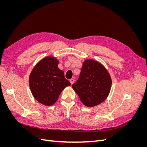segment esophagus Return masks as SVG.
Masks as SVG:
<instances>
[{"mask_svg": "<svg viewBox=\"0 0 147 147\" xmlns=\"http://www.w3.org/2000/svg\"><path fill=\"white\" fill-rule=\"evenodd\" d=\"M69 82H70L71 84H73L74 83V79H71L70 80H69Z\"/></svg>", "mask_w": 147, "mask_h": 147, "instance_id": "esophagus-1", "label": "esophagus"}]
</instances>
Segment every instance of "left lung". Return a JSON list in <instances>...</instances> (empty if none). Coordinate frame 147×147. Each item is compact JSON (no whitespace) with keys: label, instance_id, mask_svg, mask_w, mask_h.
I'll return each mask as SVG.
<instances>
[{"label":"left lung","instance_id":"left-lung-1","mask_svg":"<svg viewBox=\"0 0 147 147\" xmlns=\"http://www.w3.org/2000/svg\"><path fill=\"white\" fill-rule=\"evenodd\" d=\"M111 78L107 69L93 59L84 61L79 78L72 87L82 102L89 107L102 103L109 96Z\"/></svg>","mask_w":147,"mask_h":147}]
</instances>
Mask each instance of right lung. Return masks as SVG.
Returning a JSON list of instances; mask_svg holds the SVG:
<instances>
[{
	"mask_svg": "<svg viewBox=\"0 0 147 147\" xmlns=\"http://www.w3.org/2000/svg\"><path fill=\"white\" fill-rule=\"evenodd\" d=\"M55 58L47 57L35 65L29 78V85L34 98L38 102L51 106L55 104L65 88L71 83L58 68Z\"/></svg>",
	"mask_w": 147,
	"mask_h": 147,
	"instance_id": "1",
	"label": "right lung"
}]
</instances>
